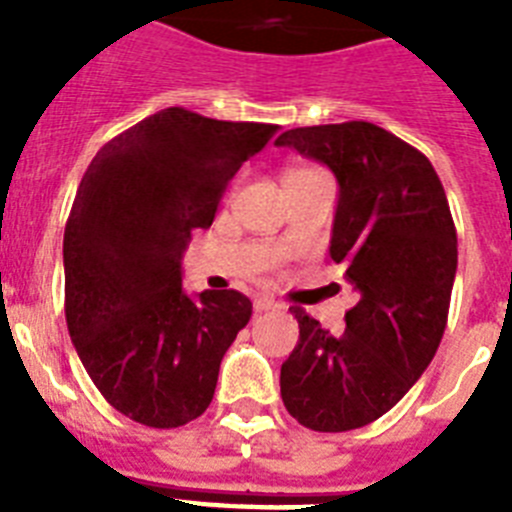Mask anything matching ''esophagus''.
I'll return each instance as SVG.
<instances>
[{
    "label": "esophagus",
    "instance_id": "1",
    "mask_svg": "<svg viewBox=\"0 0 512 512\" xmlns=\"http://www.w3.org/2000/svg\"><path fill=\"white\" fill-rule=\"evenodd\" d=\"M271 308H279V303H276V300H273V297H265V295L255 297V311H257V313L271 311Z\"/></svg>",
    "mask_w": 512,
    "mask_h": 512
}]
</instances>
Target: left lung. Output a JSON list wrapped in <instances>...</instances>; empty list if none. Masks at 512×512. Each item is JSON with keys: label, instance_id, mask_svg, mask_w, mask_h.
Masks as SVG:
<instances>
[{"label": "left lung", "instance_id": "obj_1", "mask_svg": "<svg viewBox=\"0 0 512 512\" xmlns=\"http://www.w3.org/2000/svg\"><path fill=\"white\" fill-rule=\"evenodd\" d=\"M276 146L335 172L329 255L358 295L337 337L292 311L300 340L281 364V398L305 428H364L406 396L444 337L457 273L449 201L428 156L377 124L297 127Z\"/></svg>", "mask_w": 512, "mask_h": 512}]
</instances>
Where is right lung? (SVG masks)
Instances as JSON below:
<instances>
[{"mask_svg": "<svg viewBox=\"0 0 512 512\" xmlns=\"http://www.w3.org/2000/svg\"><path fill=\"white\" fill-rule=\"evenodd\" d=\"M276 130L164 108L108 140L84 172L63 236L68 335L95 388L140 425L180 428L204 414L247 327L249 297H191L180 260Z\"/></svg>", "mask_w": 512, "mask_h": 512, "instance_id": "1", "label": "right lung"}]
</instances>
